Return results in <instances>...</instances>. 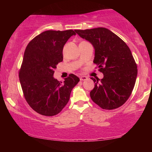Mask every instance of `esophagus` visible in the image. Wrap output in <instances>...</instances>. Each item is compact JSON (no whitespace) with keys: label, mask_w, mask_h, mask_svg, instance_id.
<instances>
[{"label":"esophagus","mask_w":152,"mask_h":152,"mask_svg":"<svg viewBox=\"0 0 152 152\" xmlns=\"http://www.w3.org/2000/svg\"><path fill=\"white\" fill-rule=\"evenodd\" d=\"M80 80L81 81H85L86 80H88V77L86 76H81L80 78Z\"/></svg>","instance_id":"esophagus-1"}]
</instances>
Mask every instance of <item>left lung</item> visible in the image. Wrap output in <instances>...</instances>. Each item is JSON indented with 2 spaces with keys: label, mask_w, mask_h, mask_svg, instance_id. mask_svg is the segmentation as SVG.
<instances>
[{
  "label": "left lung",
  "mask_w": 152,
  "mask_h": 152,
  "mask_svg": "<svg viewBox=\"0 0 152 152\" xmlns=\"http://www.w3.org/2000/svg\"><path fill=\"white\" fill-rule=\"evenodd\" d=\"M75 31L94 47L93 62L104 75L101 80L91 78L95 83L90 92L92 101L107 110L122 106L132 94L137 76V65L130 49L107 28Z\"/></svg>",
  "instance_id": "1"
}]
</instances>
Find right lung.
I'll return each mask as SVG.
<instances>
[{"mask_svg": "<svg viewBox=\"0 0 152 152\" xmlns=\"http://www.w3.org/2000/svg\"><path fill=\"white\" fill-rule=\"evenodd\" d=\"M73 30L43 31L25 49L19 71V80L27 103L45 116L58 114L70 99L72 88L80 81L73 74L64 82L54 78L53 70L63 60V48Z\"/></svg>", "mask_w": 152, "mask_h": 152, "instance_id": "1", "label": "right lung"}]
</instances>
